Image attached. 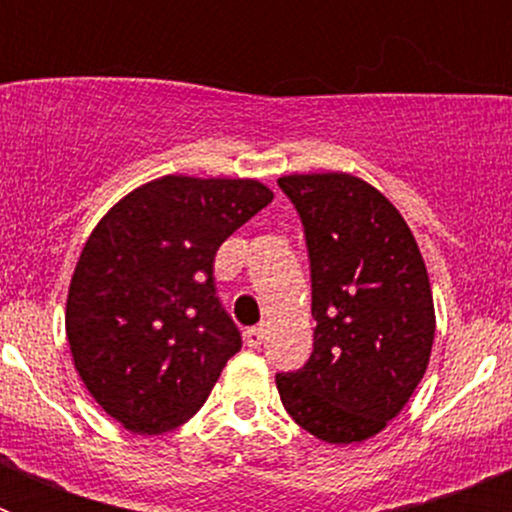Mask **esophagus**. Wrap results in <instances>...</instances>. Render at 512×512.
Instances as JSON below:
<instances>
[{"instance_id":"1","label":"esophagus","mask_w":512,"mask_h":512,"mask_svg":"<svg viewBox=\"0 0 512 512\" xmlns=\"http://www.w3.org/2000/svg\"><path fill=\"white\" fill-rule=\"evenodd\" d=\"M243 341H246V346L259 348L261 341H264V328H248L246 333H243Z\"/></svg>"}]
</instances>
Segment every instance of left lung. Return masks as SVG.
<instances>
[{"mask_svg": "<svg viewBox=\"0 0 512 512\" xmlns=\"http://www.w3.org/2000/svg\"><path fill=\"white\" fill-rule=\"evenodd\" d=\"M305 225L312 354L277 374L282 405L325 443L377 436L431 361L436 310L413 230L377 187L346 171L279 176Z\"/></svg>", "mask_w": 512, "mask_h": 512, "instance_id": "8db88e82", "label": "left lung"}]
</instances>
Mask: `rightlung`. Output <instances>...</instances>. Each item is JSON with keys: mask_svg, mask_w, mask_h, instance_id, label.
<instances>
[{"mask_svg": "<svg viewBox=\"0 0 512 512\" xmlns=\"http://www.w3.org/2000/svg\"><path fill=\"white\" fill-rule=\"evenodd\" d=\"M274 200L259 179L169 174L125 194L87 238L66 338L104 413L140 436L205 405L241 333L215 297L217 248Z\"/></svg>", "mask_w": 512, "mask_h": 512, "instance_id": "obj_1", "label": "right lung"}]
</instances>
